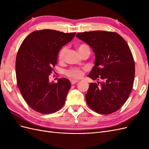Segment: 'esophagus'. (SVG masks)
Listing matches in <instances>:
<instances>
[{
    "label": "esophagus",
    "instance_id": "34e87169",
    "mask_svg": "<svg viewBox=\"0 0 149 149\" xmlns=\"http://www.w3.org/2000/svg\"><path fill=\"white\" fill-rule=\"evenodd\" d=\"M78 82V80H74V79L71 80V84H74L76 83H77Z\"/></svg>",
    "mask_w": 149,
    "mask_h": 149
}]
</instances>
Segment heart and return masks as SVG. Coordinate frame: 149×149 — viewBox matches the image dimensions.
<instances>
[{
	"label": "heart",
	"instance_id": "1",
	"mask_svg": "<svg viewBox=\"0 0 149 149\" xmlns=\"http://www.w3.org/2000/svg\"><path fill=\"white\" fill-rule=\"evenodd\" d=\"M78 49L79 53H82L83 51H85V50L89 51V47L87 45H85V44L80 45L78 46ZM66 52V47L62 48L60 49L59 53H58V60L60 61L63 60ZM83 74H84V70L78 68H72L68 70L65 72V74L67 76H68L69 78H73V79L81 78L83 76Z\"/></svg>",
	"mask_w": 149,
	"mask_h": 149
}]
</instances>
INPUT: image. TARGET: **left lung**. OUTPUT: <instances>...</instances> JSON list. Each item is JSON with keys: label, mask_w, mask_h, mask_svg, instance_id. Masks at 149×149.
<instances>
[{"label": "left lung", "mask_w": 149, "mask_h": 149, "mask_svg": "<svg viewBox=\"0 0 149 149\" xmlns=\"http://www.w3.org/2000/svg\"><path fill=\"white\" fill-rule=\"evenodd\" d=\"M76 37L95 54V64L88 77L97 83L89 84L85 95L88 105L99 114L113 113L127 100L134 84L135 63L128 44L112 31H86Z\"/></svg>", "instance_id": "left-lung-1"}]
</instances>
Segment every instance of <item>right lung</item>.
<instances>
[{"label":"right lung","instance_id":"obj_1","mask_svg":"<svg viewBox=\"0 0 149 149\" xmlns=\"http://www.w3.org/2000/svg\"><path fill=\"white\" fill-rule=\"evenodd\" d=\"M76 33H66L44 29L26 37L18 51L15 73L17 83L27 104L40 113H54L63 106L71 88L69 79L49 81L57 63L61 48L73 39Z\"/></svg>","mask_w":149,"mask_h":149}]
</instances>
